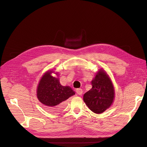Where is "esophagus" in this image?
I'll return each mask as SVG.
<instances>
[{"label":"esophagus","instance_id":"obj_1","mask_svg":"<svg viewBox=\"0 0 147 147\" xmlns=\"http://www.w3.org/2000/svg\"><path fill=\"white\" fill-rule=\"evenodd\" d=\"M77 94L79 95H82L83 94V90L82 89H76Z\"/></svg>","mask_w":147,"mask_h":147}]
</instances>
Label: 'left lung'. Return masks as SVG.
Wrapping results in <instances>:
<instances>
[{"label":"left lung","mask_w":147,"mask_h":147,"mask_svg":"<svg viewBox=\"0 0 147 147\" xmlns=\"http://www.w3.org/2000/svg\"><path fill=\"white\" fill-rule=\"evenodd\" d=\"M92 88L83 95V101L94 113L101 114L112 105L115 90L110 76L104 69H99L92 79Z\"/></svg>","instance_id":"1"}]
</instances>
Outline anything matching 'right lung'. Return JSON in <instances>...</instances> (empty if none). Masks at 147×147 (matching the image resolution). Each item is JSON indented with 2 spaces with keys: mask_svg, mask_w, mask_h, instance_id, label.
<instances>
[{
  "mask_svg": "<svg viewBox=\"0 0 147 147\" xmlns=\"http://www.w3.org/2000/svg\"><path fill=\"white\" fill-rule=\"evenodd\" d=\"M52 73H55L57 77L52 76ZM58 76V73L53 70L47 71L42 76L37 87V99L51 113L61 111L66 100L75 95L70 87L61 85Z\"/></svg>",
  "mask_w": 147,
  "mask_h": 147,
  "instance_id": "add662e5",
  "label": "right lung"
}]
</instances>
